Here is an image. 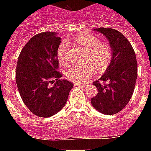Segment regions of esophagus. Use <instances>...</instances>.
Here are the masks:
<instances>
[{
	"label": "esophagus",
	"mask_w": 151,
	"mask_h": 151,
	"mask_svg": "<svg viewBox=\"0 0 151 151\" xmlns=\"http://www.w3.org/2000/svg\"><path fill=\"white\" fill-rule=\"evenodd\" d=\"M74 85L76 86H79V87H82L85 88L87 86V84H82V83H74Z\"/></svg>",
	"instance_id": "esophagus-1"
}]
</instances>
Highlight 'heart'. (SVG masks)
Segmentation results:
<instances>
[{"label": "heart", "instance_id": "b5f03b06", "mask_svg": "<svg viewBox=\"0 0 151 151\" xmlns=\"http://www.w3.org/2000/svg\"><path fill=\"white\" fill-rule=\"evenodd\" d=\"M76 40L87 51L85 62L88 63L83 66H71L66 72V77L76 83H82L93 75L94 67L99 73L106 71L112 62L113 50L109 44L101 42L98 37L87 32L80 33ZM69 47V41L63 40L57 48V59L61 64H65L67 61L66 54Z\"/></svg>", "mask_w": 151, "mask_h": 151}]
</instances>
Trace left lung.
I'll return each instance as SVG.
<instances>
[{"label":"left lung","mask_w":151,"mask_h":151,"mask_svg":"<svg viewBox=\"0 0 151 151\" xmlns=\"http://www.w3.org/2000/svg\"><path fill=\"white\" fill-rule=\"evenodd\" d=\"M93 30L103 34L109 41L113 50V59L99 78L102 82H93L97 88V94L91 99V103L100 113L113 115L127 105L134 92L138 76L135 53L127 38L116 29L95 28Z\"/></svg>","instance_id":"8db88e82"}]
</instances>
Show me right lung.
<instances>
[{
    "label": "right lung",
    "instance_id": "add662e5",
    "mask_svg": "<svg viewBox=\"0 0 151 151\" xmlns=\"http://www.w3.org/2000/svg\"><path fill=\"white\" fill-rule=\"evenodd\" d=\"M60 43L57 33H39L28 41L18 57L17 88L25 105L37 116L47 118L60 111L73 88L72 82L61 80L62 75L57 71Z\"/></svg>",
    "mask_w": 151,
    "mask_h": 151
}]
</instances>
